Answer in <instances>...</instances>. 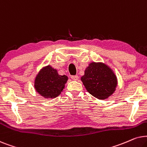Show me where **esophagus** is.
Returning <instances> with one entry per match:
<instances>
[{
  "label": "esophagus",
  "instance_id": "obj_1",
  "mask_svg": "<svg viewBox=\"0 0 147 147\" xmlns=\"http://www.w3.org/2000/svg\"><path fill=\"white\" fill-rule=\"evenodd\" d=\"M71 79L72 80H74V81H77L79 79V77H78L77 75H73V76H71Z\"/></svg>",
  "mask_w": 147,
  "mask_h": 147
}]
</instances>
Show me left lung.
I'll use <instances>...</instances> for the list:
<instances>
[{"label": "left lung", "instance_id": "8db88e82", "mask_svg": "<svg viewBox=\"0 0 147 147\" xmlns=\"http://www.w3.org/2000/svg\"><path fill=\"white\" fill-rule=\"evenodd\" d=\"M81 79L87 91L99 99L108 98L118 84L112 70L102 62L90 63Z\"/></svg>", "mask_w": 147, "mask_h": 147}]
</instances>
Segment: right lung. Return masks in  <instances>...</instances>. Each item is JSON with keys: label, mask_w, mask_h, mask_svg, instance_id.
Segmentation results:
<instances>
[{"label": "right lung", "mask_w": 147, "mask_h": 147, "mask_svg": "<svg viewBox=\"0 0 147 147\" xmlns=\"http://www.w3.org/2000/svg\"><path fill=\"white\" fill-rule=\"evenodd\" d=\"M67 80L66 75H58L57 70L48 65L37 75L34 87L36 91L45 98H55L61 93Z\"/></svg>", "instance_id": "right-lung-1"}]
</instances>
